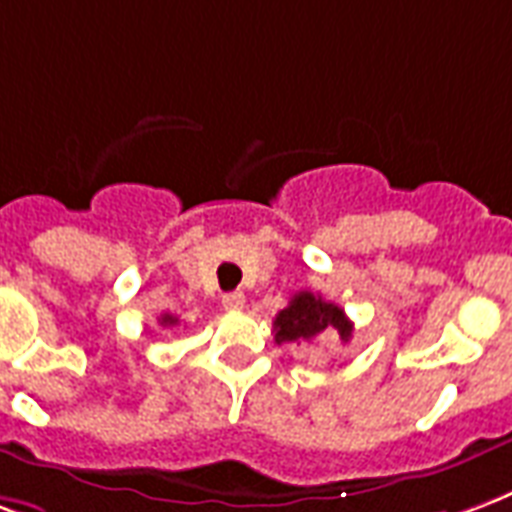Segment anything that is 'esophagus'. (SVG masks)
Listing matches in <instances>:
<instances>
[{"label": "esophagus", "mask_w": 512, "mask_h": 512, "mask_svg": "<svg viewBox=\"0 0 512 512\" xmlns=\"http://www.w3.org/2000/svg\"><path fill=\"white\" fill-rule=\"evenodd\" d=\"M246 304V295L244 293H227L222 298V306H225L227 312H236V309H244Z\"/></svg>", "instance_id": "obj_1"}]
</instances>
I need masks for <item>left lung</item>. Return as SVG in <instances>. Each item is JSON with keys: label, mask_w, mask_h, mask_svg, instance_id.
Returning a JSON list of instances; mask_svg holds the SVG:
<instances>
[{"label": "left lung", "mask_w": 512, "mask_h": 512, "mask_svg": "<svg viewBox=\"0 0 512 512\" xmlns=\"http://www.w3.org/2000/svg\"><path fill=\"white\" fill-rule=\"evenodd\" d=\"M336 331L342 342H350L352 323L331 301H325L323 295H314L309 290L295 293L290 304L276 314L274 320V339L276 344L282 342H312L320 333Z\"/></svg>", "instance_id": "1"}]
</instances>
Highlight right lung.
I'll list each match as a JSON object with an SVG mask.
<instances>
[{
  "mask_svg": "<svg viewBox=\"0 0 512 512\" xmlns=\"http://www.w3.org/2000/svg\"><path fill=\"white\" fill-rule=\"evenodd\" d=\"M160 325H165V328H173V325H179V317H173V314H162Z\"/></svg>",
  "mask_w": 512,
  "mask_h": 512,
  "instance_id": "right-lung-1",
  "label": "right lung"
}]
</instances>
